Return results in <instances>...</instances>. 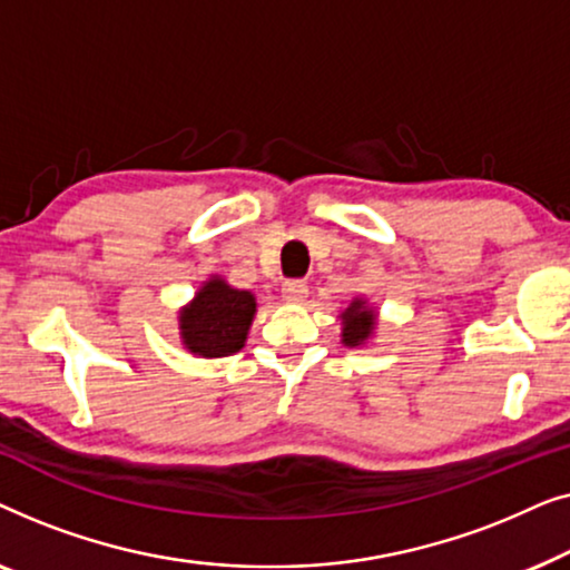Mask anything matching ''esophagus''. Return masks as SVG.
<instances>
[{
  "instance_id": "34e87169",
  "label": "esophagus",
  "mask_w": 570,
  "mask_h": 570,
  "mask_svg": "<svg viewBox=\"0 0 570 570\" xmlns=\"http://www.w3.org/2000/svg\"><path fill=\"white\" fill-rule=\"evenodd\" d=\"M306 295H308V285L303 283V279H287V283L283 285V298L287 303L306 301Z\"/></svg>"
}]
</instances>
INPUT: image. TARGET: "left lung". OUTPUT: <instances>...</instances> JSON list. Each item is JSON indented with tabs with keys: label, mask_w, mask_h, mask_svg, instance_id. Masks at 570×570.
Here are the masks:
<instances>
[{
	"label": "left lung",
	"mask_w": 570,
	"mask_h": 570,
	"mask_svg": "<svg viewBox=\"0 0 570 570\" xmlns=\"http://www.w3.org/2000/svg\"><path fill=\"white\" fill-rule=\"evenodd\" d=\"M342 318V345L357 347L371 340L373 330H376V311H373L363 298H355L350 306L340 314Z\"/></svg>",
	"instance_id": "obj_1"
}]
</instances>
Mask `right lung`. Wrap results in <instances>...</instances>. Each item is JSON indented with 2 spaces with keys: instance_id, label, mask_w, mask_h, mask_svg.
Segmentation results:
<instances>
[{
  "instance_id": "1",
  "label": "right lung",
  "mask_w": 570,
  "mask_h": 570,
  "mask_svg": "<svg viewBox=\"0 0 570 570\" xmlns=\"http://www.w3.org/2000/svg\"><path fill=\"white\" fill-rule=\"evenodd\" d=\"M256 314V298L223 277H209L189 306L178 314L184 347L202 357H225L244 347Z\"/></svg>"
}]
</instances>
